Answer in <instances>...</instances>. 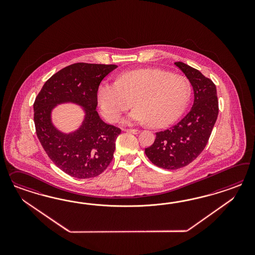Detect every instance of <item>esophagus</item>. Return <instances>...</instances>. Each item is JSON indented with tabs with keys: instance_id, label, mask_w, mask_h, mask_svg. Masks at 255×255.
<instances>
[{
	"instance_id": "34e87169",
	"label": "esophagus",
	"mask_w": 255,
	"mask_h": 255,
	"mask_svg": "<svg viewBox=\"0 0 255 255\" xmlns=\"http://www.w3.org/2000/svg\"><path fill=\"white\" fill-rule=\"evenodd\" d=\"M124 131H127V132H131L133 134H136V133L140 132V130H137V129H125Z\"/></svg>"
}]
</instances>
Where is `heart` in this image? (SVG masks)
Listing matches in <instances>:
<instances>
[{"label": "heart", "mask_w": 255, "mask_h": 255, "mask_svg": "<svg viewBox=\"0 0 255 255\" xmlns=\"http://www.w3.org/2000/svg\"><path fill=\"white\" fill-rule=\"evenodd\" d=\"M192 95L186 77L156 68L131 70L120 75L116 82L103 81L97 90L102 115L115 123L122 114L135 108L123 124L143 123L155 128L166 127L183 114Z\"/></svg>", "instance_id": "heart-1"}]
</instances>
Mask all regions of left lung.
I'll return each instance as SVG.
<instances>
[{"label": "left lung", "mask_w": 255, "mask_h": 255, "mask_svg": "<svg viewBox=\"0 0 255 255\" xmlns=\"http://www.w3.org/2000/svg\"><path fill=\"white\" fill-rule=\"evenodd\" d=\"M193 87V105L178 124L156 132L151 146L145 148L149 161L163 169L184 167L206 147L219 113L216 86L198 70L181 62H174Z\"/></svg>", "instance_id": "8db88e82"}]
</instances>
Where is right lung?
Instances as JSON below:
<instances>
[{
	"instance_id": "obj_1",
	"label": "right lung",
	"mask_w": 255,
	"mask_h": 255,
	"mask_svg": "<svg viewBox=\"0 0 255 255\" xmlns=\"http://www.w3.org/2000/svg\"><path fill=\"white\" fill-rule=\"evenodd\" d=\"M117 67L71 64L50 77L35 98L33 120L39 141L50 160L71 177H97L113 159L121 130L104 123L96 108L101 81ZM64 103L76 104L84 112L82 124L69 133L57 128L52 120L54 108Z\"/></svg>"
}]
</instances>
